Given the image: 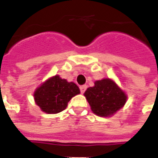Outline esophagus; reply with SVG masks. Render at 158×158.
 <instances>
[{"label": "esophagus", "mask_w": 158, "mask_h": 158, "mask_svg": "<svg viewBox=\"0 0 158 158\" xmlns=\"http://www.w3.org/2000/svg\"><path fill=\"white\" fill-rule=\"evenodd\" d=\"M87 86L85 85H81V86L79 87V89H80V91H81V93H84L85 91V90H86Z\"/></svg>", "instance_id": "34e87169"}]
</instances>
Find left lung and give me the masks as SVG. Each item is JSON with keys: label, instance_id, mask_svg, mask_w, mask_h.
Returning a JSON list of instances; mask_svg holds the SVG:
<instances>
[{"label": "left lung", "instance_id": "1", "mask_svg": "<svg viewBox=\"0 0 158 158\" xmlns=\"http://www.w3.org/2000/svg\"><path fill=\"white\" fill-rule=\"evenodd\" d=\"M84 96L91 111L101 117H110L125 105L127 96L113 79L105 78L97 80L89 87Z\"/></svg>", "mask_w": 158, "mask_h": 158}]
</instances>
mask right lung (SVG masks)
Returning <instances> with one entry per match:
<instances>
[{
  "instance_id": "right-lung-1",
  "label": "right lung",
  "mask_w": 158,
  "mask_h": 158,
  "mask_svg": "<svg viewBox=\"0 0 158 158\" xmlns=\"http://www.w3.org/2000/svg\"><path fill=\"white\" fill-rule=\"evenodd\" d=\"M80 93L75 83L68 82L59 75L48 78L34 91V100L46 114H57L64 110L72 98Z\"/></svg>"
}]
</instances>
